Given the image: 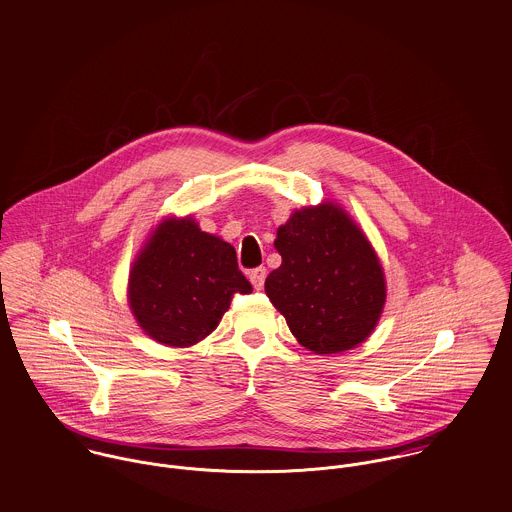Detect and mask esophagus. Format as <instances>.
I'll list each match as a JSON object with an SVG mask.
<instances>
[{"mask_svg": "<svg viewBox=\"0 0 512 512\" xmlns=\"http://www.w3.org/2000/svg\"><path fill=\"white\" fill-rule=\"evenodd\" d=\"M265 277H267V269H265V267H257V269L249 271V281L253 283V286H255L257 290H261V288H263V284H265Z\"/></svg>", "mask_w": 512, "mask_h": 512, "instance_id": "obj_1", "label": "esophagus"}]
</instances>
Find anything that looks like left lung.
I'll use <instances>...</instances> for the list:
<instances>
[{"label":"left lung","mask_w":512,"mask_h":512,"mask_svg":"<svg viewBox=\"0 0 512 512\" xmlns=\"http://www.w3.org/2000/svg\"><path fill=\"white\" fill-rule=\"evenodd\" d=\"M283 257L265 292L302 347L318 355L357 347L377 328L387 281L355 220L336 202L294 210L277 229Z\"/></svg>","instance_id":"8db88e82"}]
</instances>
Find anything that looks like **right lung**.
I'll list each match as a JSON object with an SVG mask.
<instances>
[{"mask_svg":"<svg viewBox=\"0 0 512 512\" xmlns=\"http://www.w3.org/2000/svg\"><path fill=\"white\" fill-rule=\"evenodd\" d=\"M251 290L228 241L202 231L190 216H169L129 269L127 302L151 340L190 347L218 328L235 292Z\"/></svg>","mask_w":512,"mask_h":512,"instance_id":"right-lung-1","label":"right lung"}]
</instances>
